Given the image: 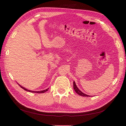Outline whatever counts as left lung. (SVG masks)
I'll return each mask as SVG.
<instances>
[{"instance_id":"8db88e82","label":"left lung","mask_w":126,"mask_h":126,"mask_svg":"<svg viewBox=\"0 0 126 126\" xmlns=\"http://www.w3.org/2000/svg\"><path fill=\"white\" fill-rule=\"evenodd\" d=\"M73 83H74V89L75 91L76 92V93H77V94L80 95V96H83V97H90V96H89V95H87V94H84L83 93H82L81 91L80 90L78 89V88L77 87V85H76L75 81H74Z\"/></svg>"}]
</instances>
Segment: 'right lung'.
<instances>
[{
    "label": "right lung",
    "mask_w": 126,
    "mask_h": 126,
    "mask_svg": "<svg viewBox=\"0 0 126 126\" xmlns=\"http://www.w3.org/2000/svg\"><path fill=\"white\" fill-rule=\"evenodd\" d=\"M18 84L19 85V86L21 88H22L23 89H24L25 90H26V91H29V92L33 93H44L45 92H46V91H48V90L49 89V88H47V89H45V90H41V91H32V90H28V89H27L25 88V87H22V86H21L19 84V83H18Z\"/></svg>",
    "instance_id": "1"
}]
</instances>
